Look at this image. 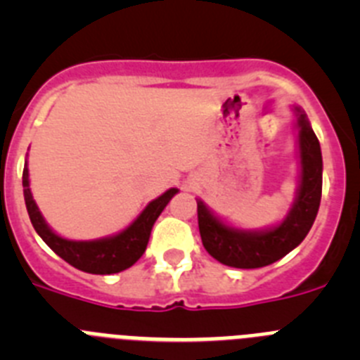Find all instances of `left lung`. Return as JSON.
<instances>
[{
    "instance_id": "left-lung-1",
    "label": "left lung",
    "mask_w": 360,
    "mask_h": 360,
    "mask_svg": "<svg viewBox=\"0 0 360 360\" xmlns=\"http://www.w3.org/2000/svg\"><path fill=\"white\" fill-rule=\"evenodd\" d=\"M297 111L301 186L297 198L283 224L269 231L249 232L229 227L198 200V227L202 243L214 259L234 269H259L294 250L316 221L323 193V157L316 133L303 110Z\"/></svg>"
}]
</instances>
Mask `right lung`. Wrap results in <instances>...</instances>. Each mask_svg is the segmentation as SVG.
<instances>
[{"label": "right lung", "instance_id": "obj_1", "mask_svg": "<svg viewBox=\"0 0 360 360\" xmlns=\"http://www.w3.org/2000/svg\"><path fill=\"white\" fill-rule=\"evenodd\" d=\"M178 193V189L165 191L164 195L157 200L149 202L148 207L142 214L117 236L103 238L94 241H72L57 236L56 232L44 224L43 216L37 209L36 202L32 198L30 187H28V167L25 164L23 169V195L30 221L36 232L43 238V241L50 249L63 257L75 269L88 272V274H117L122 270L129 269L139 262V257L146 252L149 234H151L153 224L157 221L160 212Z\"/></svg>", "mask_w": 360, "mask_h": 360}]
</instances>
